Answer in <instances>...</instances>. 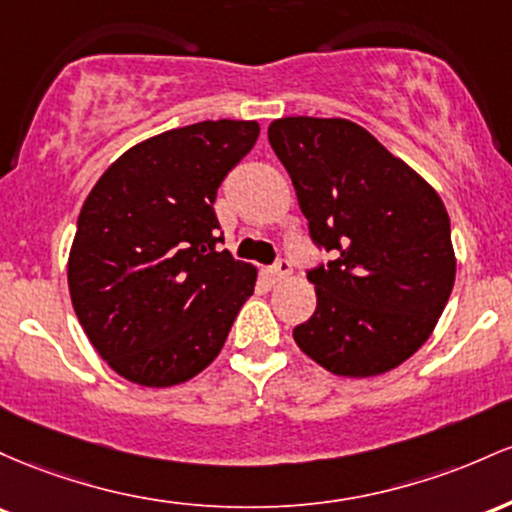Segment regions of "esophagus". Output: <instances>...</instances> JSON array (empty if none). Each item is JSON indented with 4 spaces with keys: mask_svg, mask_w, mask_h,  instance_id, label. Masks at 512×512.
Listing matches in <instances>:
<instances>
[{
    "mask_svg": "<svg viewBox=\"0 0 512 512\" xmlns=\"http://www.w3.org/2000/svg\"><path fill=\"white\" fill-rule=\"evenodd\" d=\"M290 273H292L290 261H287V258H280V261L275 263L271 271H268V278H271L273 283H280V280H285Z\"/></svg>",
    "mask_w": 512,
    "mask_h": 512,
    "instance_id": "1",
    "label": "esophagus"
}]
</instances>
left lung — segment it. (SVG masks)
<instances>
[{
  "mask_svg": "<svg viewBox=\"0 0 512 512\" xmlns=\"http://www.w3.org/2000/svg\"><path fill=\"white\" fill-rule=\"evenodd\" d=\"M268 142L309 237L331 254L307 273L317 309L295 326V343L333 375L394 370L428 341L455 285L440 195L350 120L280 118Z\"/></svg>",
  "mask_w": 512,
  "mask_h": 512,
  "instance_id": "obj_1",
  "label": "left lung"
}]
</instances>
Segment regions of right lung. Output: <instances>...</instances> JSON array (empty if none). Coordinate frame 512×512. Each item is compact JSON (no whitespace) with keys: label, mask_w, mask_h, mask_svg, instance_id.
<instances>
[{"label":"right lung","mask_w":512,"mask_h":512,"mask_svg":"<svg viewBox=\"0 0 512 512\" xmlns=\"http://www.w3.org/2000/svg\"><path fill=\"white\" fill-rule=\"evenodd\" d=\"M256 120L154 135L103 171L77 220L67 283L96 353L125 380L174 387L220 355L256 268L217 251L215 203Z\"/></svg>","instance_id":"right-lung-1"}]
</instances>
